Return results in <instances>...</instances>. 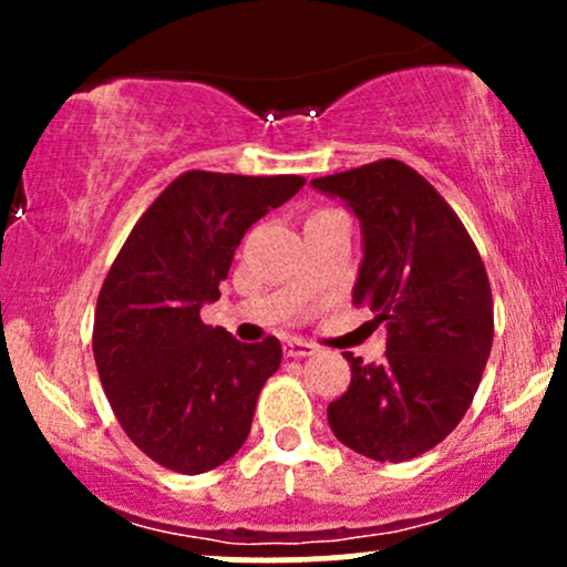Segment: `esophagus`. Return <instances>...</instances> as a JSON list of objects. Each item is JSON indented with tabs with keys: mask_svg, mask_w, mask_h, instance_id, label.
Segmentation results:
<instances>
[{
	"mask_svg": "<svg viewBox=\"0 0 567 567\" xmlns=\"http://www.w3.org/2000/svg\"><path fill=\"white\" fill-rule=\"evenodd\" d=\"M282 349H285V357H292V360H298V357H311V354H317L315 343L301 341V338H288Z\"/></svg>",
	"mask_w": 567,
	"mask_h": 567,
	"instance_id": "34e87169",
	"label": "esophagus"
}]
</instances>
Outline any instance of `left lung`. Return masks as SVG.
Segmentation results:
<instances>
[{
	"label": "left lung",
	"mask_w": 567,
	"mask_h": 567,
	"mask_svg": "<svg viewBox=\"0 0 567 567\" xmlns=\"http://www.w3.org/2000/svg\"><path fill=\"white\" fill-rule=\"evenodd\" d=\"M354 210L365 258L351 303L386 324L375 365L347 354L349 389L328 424L351 451L400 461L432 451L477 394L493 343V296L483 258L455 210L400 159L315 178Z\"/></svg>",
	"instance_id": "8db88e82"
}]
</instances>
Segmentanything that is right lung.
I'll list each match as a JSON object with an SVG mask.
<instances>
[{"label":"right lung","instance_id":"add662e5","mask_svg":"<svg viewBox=\"0 0 567 567\" xmlns=\"http://www.w3.org/2000/svg\"><path fill=\"white\" fill-rule=\"evenodd\" d=\"M306 184L301 175L186 171L133 226L97 292L93 354L116 421L165 470L202 474L250 434L282 362L275 336L239 343L205 324L245 231Z\"/></svg>","mask_w":567,"mask_h":567}]
</instances>
